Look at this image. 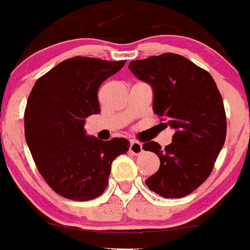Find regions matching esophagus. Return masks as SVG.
Here are the masks:
<instances>
[{
  "mask_svg": "<svg viewBox=\"0 0 250 250\" xmlns=\"http://www.w3.org/2000/svg\"><path fill=\"white\" fill-rule=\"evenodd\" d=\"M129 152L130 153L135 154V156H139V154H141L142 152H144V149H142V145L140 144L139 141H131L130 142Z\"/></svg>",
  "mask_w": 250,
  "mask_h": 250,
  "instance_id": "obj_1",
  "label": "esophagus"
}]
</instances>
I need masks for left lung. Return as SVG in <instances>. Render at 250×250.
<instances>
[{
	"label": "left lung",
	"mask_w": 250,
	"mask_h": 250,
	"mask_svg": "<svg viewBox=\"0 0 250 250\" xmlns=\"http://www.w3.org/2000/svg\"><path fill=\"white\" fill-rule=\"evenodd\" d=\"M129 68L153 87V111L175 129L165 149L154 141L142 146L161 162L146 185L166 199L187 196L208 179L225 144L227 121L220 91L208 71L172 52L131 61Z\"/></svg>",
	"instance_id": "1"
}]
</instances>
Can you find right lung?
<instances>
[{
	"instance_id": "1",
	"label": "right lung",
	"mask_w": 250,
	"mask_h": 250,
	"mask_svg": "<svg viewBox=\"0 0 250 250\" xmlns=\"http://www.w3.org/2000/svg\"><path fill=\"white\" fill-rule=\"evenodd\" d=\"M126 60L75 56L38 78L24 111V134L38 170L66 199L87 201L105 190L111 163L129 151L124 137H88L84 119L99 114L98 89Z\"/></svg>"
}]
</instances>
